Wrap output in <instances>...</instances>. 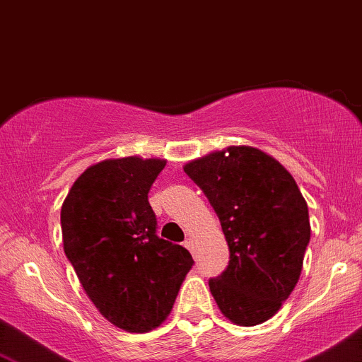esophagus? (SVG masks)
I'll return each instance as SVG.
<instances>
[{"label": "esophagus", "mask_w": 362, "mask_h": 362, "mask_svg": "<svg viewBox=\"0 0 362 362\" xmlns=\"http://www.w3.org/2000/svg\"><path fill=\"white\" fill-rule=\"evenodd\" d=\"M184 247L187 248V250L194 252V240L192 238H187L185 242H184Z\"/></svg>", "instance_id": "1"}]
</instances>
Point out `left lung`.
<instances>
[{"instance_id":"1","label":"left lung","mask_w":362,"mask_h":362,"mask_svg":"<svg viewBox=\"0 0 362 362\" xmlns=\"http://www.w3.org/2000/svg\"><path fill=\"white\" fill-rule=\"evenodd\" d=\"M184 172L218 214L230 248L209 289L230 322H267L289 298L310 243L308 206L277 160L252 146H230L189 161Z\"/></svg>"}]
</instances>
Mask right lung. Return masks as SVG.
Listing matches in <instances>:
<instances>
[{
	"mask_svg": "<svg viewBox=\"0 0 362 362\" xmlns=\"http://www.w3.org/2000/svg\"><path fill=\"white\" fill-rule=\"evenodd\" d=\"M161 158H112L76 178L61 207L62 245L83 289L112 325L144 334L167 320L194 260L156 235L148 201Z\"/></svg>",
	"mask_w": 362,
	"mask_h": 362,
	"instance_id": "add662e5",
	"label": "right lung"
}]
</instances>
